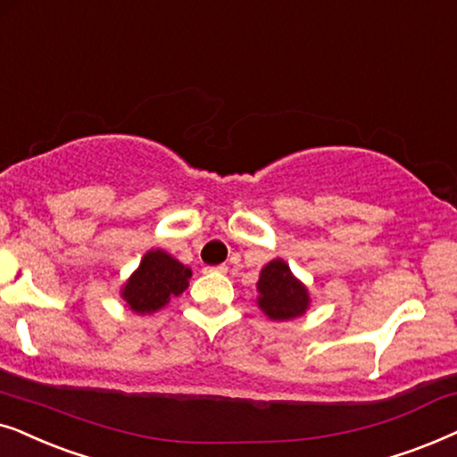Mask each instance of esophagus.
Wrapping results in <instances>:
<instances>
[{"label":"esophagus","instance_id":"1","mask_svg":"<svg viewBox=\"0 0 457 457\" xmlns=\"http://www.w3.org/2000/svg\"><path fill=\"white\" fill-rule=\"evenodd\" d=\"M203 271H204V273H225V271H228V267H225V265H217V267H204Z\"/></svg>","mask_w":457,"mask_h":457}]
</instances>
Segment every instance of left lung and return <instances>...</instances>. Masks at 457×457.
Returning a JSON list of instances; mask_svg holds the SVG:
<instances>
[{
	"instance_id": "1",
	"label": "left lung",
	"mask_w": 457,
	"mask_h": 457,
	"mask_svg": "<svg viewBox=\"0 0 457 457\" xmlns=\"http://www.w3.org/2000/svg\"><path fill=\"white\" fill-rule=\"evenodd\" d=\"M257 307L271 321H290L307 313L309 288L290 271L284 259H273L259 273Z\"/></svg>"
}]
</instances>
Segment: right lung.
Returning a JSON list of instances; mask_svg holds the SVG:
<instances>
[{"instance_id": "add662e5", "label": "right lung", "mask_w": 457, "mask_h": 457, "mask_svg": "<svg viewBox=\"0 0 457 457\" xmlns=\"http://www.w3.org/2000/svg\"><path fill=\"white\" fill-rule=\"evenodd\" d=\"M192 270L162 248H152L120 286V299L133 313H154L190 286Z\"/></svg>"}]
</instances>
